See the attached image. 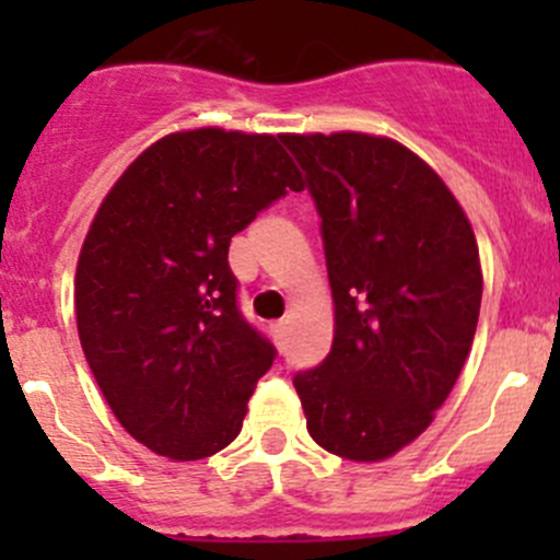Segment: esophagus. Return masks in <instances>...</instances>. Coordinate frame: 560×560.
<instances>
[{
	"label": "esophagus",
	"mask_w": 560,
	"mask_h": 560,
	"mask_svg": "<svg viewBox=\"0 0 560 560\" xmlns=\"http://www.w3.org/2000/svg\"><path fill=\"white\" fill-rule=\"evenodd\" d=\"M273 336H276V341H284L287 322H276V325H273Z\"/></svg>",
	"instance_id": "1"
}]
</instances>
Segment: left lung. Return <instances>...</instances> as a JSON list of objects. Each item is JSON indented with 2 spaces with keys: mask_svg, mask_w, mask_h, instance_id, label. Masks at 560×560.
Masks as SVG:
<instances>
[{
  "mask_svg": "<svg viewBox=\"0 0 560 560\" xmlns=\"http://www.w3.org/2000/svg\"><path fill=\"white\" fill-rule=\"evenodd\" d=\"M308 175L332 290V347L295 376L327 453L380 463L453 393L477 332L482 265L442 175L385 135H279Z\"/></svg>",
  "mask_w": 560,
  "mask_h": 560,
  "instance_id": "1",
  "label": "left lung"
}]
</instances>
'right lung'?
I'll list each match as a JSON object with an SVG mask.
<instances>
[{
    "label": "right lung",
    "instance_id": "right-lung-1",
    "mask_svg": "<svg viewBox=\"0 0 560 560\" xmlns=\"http://www.w3.org/2000/svg\"><path fill=\"white\" fill-rule=\"evenodd\" d=\"M303 186L276 135L200 127L151 143L100 202L78 254V336L151 453L200 460L241 433L276 352L235 306L230 241Z\"/></svg>",
    "mask_w": 560,
    "mask_h": 560
}]
</instances>
